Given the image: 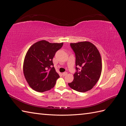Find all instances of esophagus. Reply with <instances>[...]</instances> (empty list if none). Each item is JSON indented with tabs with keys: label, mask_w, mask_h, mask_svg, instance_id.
<instances>
[{
	"label": "esophagus",
	"mask_w": 126,
	"mask_h": 126,
	"mask_svg": "<svg viewBox=\"0 0 126 126\" xmlns=\"http://www.w3.org/2000/svg\"><path fill=\"white\" fill-rule=\"evenodd\" d=\"M62 75H63V76H66L67 75V72H63Z\"/></svg>",
	"instance_id": "34e87169"
}]
</instances>
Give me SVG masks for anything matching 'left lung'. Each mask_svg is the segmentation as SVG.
<instances>
[{
	"label": "left lung",
	"mask_w": 126,
	"mask_h": 126,
	"mask_svg": "<svg viewBox=\"0 0 126 126\" xmlns=\"http://www.w3.org/2000/svg\"><path fill=\"white\" fill-rule=\"evenodd\" d=\"M70 46L76 55V69L74 80L69 86L78 92L91 90L99 79L102 71L101 56L98 49L89 41L71 43ZM81 67L78 72L77 66Z\"/></svg>",
	"instance_id": "1"
}]
</instances>
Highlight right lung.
<instances>
[{
    "label": "right lung",
    "instance_id": "add662e5",
    "mask_svg": "<svg viewBox=\"0 0 126 126\" xmlns=\"http://www.w3.org/2000/svg\"><path fill=\"white\" fill-rule=\"evenodd\" d=\"M62 43H50L41 40L33 44L25 56L24 75L29 86L38 92L50 90L56 84L59 75L56 71L52 59Z\"/></svg>",
    "mask_w": 126,
    "mask_h": 126
}]
</instances>
